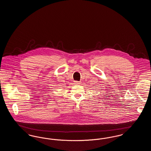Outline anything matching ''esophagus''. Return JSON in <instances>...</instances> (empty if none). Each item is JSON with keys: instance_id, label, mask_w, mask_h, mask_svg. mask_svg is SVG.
Returning a JSON list of instances; mask_svg holds the SVG:
<instances>
[{"instance_id": "obj_1", "label": "esophagus", "mask_w": 151, "mask_h": 151, "mask_svg": "<svg viewBox=\"0 0 151 151\" xmlns=\"http://www.w3.org/2000/svg\"><path fill=\"white\" fill-rule=\"evenodd\" d=\"M74 83H75V85H79V84H80L81 83H80V82H78V81H75V82H74Z\"/></svg>"}]
</instances>
